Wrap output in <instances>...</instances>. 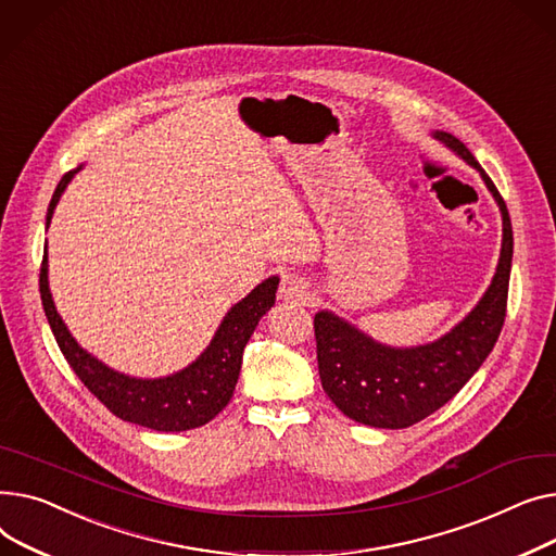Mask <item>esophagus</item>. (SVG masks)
Segmentation results:
<instances>
[{"mask_svg":"<svg viewBox=\"0 0 556 556\" xmlns=\"http://www.w3.org/2000/svg\"><path fill=\"white\" fill-rule=\"evenodd\" d=\"M312 296L309 282L301 276H285L280 282V301L285 303H299L305 305Z\"/></svg>","mask_w":556,"mask_h":556,"instance_id":"obj_1","label":"esophagus"}]
</instances>
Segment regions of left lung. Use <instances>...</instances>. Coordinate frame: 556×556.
<instances>
[{
    "mask_svg": "<svg viewBox=\"0 0 556 556\" xmlns=\"http://www.w3.org/2000/svg\"><path fill=\"white\" fill-rule=\"evenodd\" d=\"M433 137L473 166L494 194L503 215L501 257L478 305L451 332L427 345L390 348L328 309L314 316L323 390L343 415L375 429L413 427L458 395L494 350L505 323L514 253L507 206L460 139L448 132H433Z\"/></svg>",
    "mask_w": 556,
    "mask_h": 556,
    "instance_id": "left-lung-1",
    "label": "left lung"
}]
</instances>
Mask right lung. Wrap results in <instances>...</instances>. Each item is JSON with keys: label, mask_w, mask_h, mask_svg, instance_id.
I'll list each match as a JSON object with an SVG mask.
<instances>
[{"label": "right lung", "mask_w": 556, "mask_h": 556, "mask_svg": "<svg viewBox=\"0 0 556 556\" xmlns=\"http://www.w3.org/2000/svg\"><path fill=\"white\" fill-rule=\"evenodd\" d=\"M78 170H72L60 179L47 211V226L51 224L60 194ZM276 289L278 276H271L265 282H260L247 299L228 309L211 345L188 368L161 379H137L112 370L78 345L53 305L47 251L40 267L42 307L51 332L72 370L91 390V395L110 408V413L123 421H132L139 427L163 433L204 427L231 402L242 368L244 345L249 343L257 320L274 307Z\"/></svg>", "instance_id": "obj_1"}]
</instances>
